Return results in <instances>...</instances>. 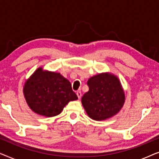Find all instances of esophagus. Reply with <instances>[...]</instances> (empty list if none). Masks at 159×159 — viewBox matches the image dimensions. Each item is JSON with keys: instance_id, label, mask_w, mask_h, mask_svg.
Here are the masks:
<instances>
[{"instance_id": "1", "label": "esophagus", "mask_w": 159, "mask_h": 159, "mask_svg": "<svg viewBox=\"0 0 159 159\" xmlns=\"http://www.w3.org/2000/svg\"><path fill=\"white\" fill-rule=\"evenodd\" d=\"M77 97H78V98H81V96H82V93L80 92V91H77Z\"/></svg>"}]
</instances>
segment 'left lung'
Returning a JSON list of instances; mask_svg holds the SVG:
<instances>
[{
    "label": "left lung",
    "mask_w": 159,
    "mask_h": 159,
    "mask_svg": "<svg viewBox=\"0 0 159 159\" xmlns=\"http://www.w3.org/2000/svg\"><path fill=\"white\" fill-rule=\"evenodd\" d=\"M88 92L82 98L87 114L96 121L105 120L118 113L125 103V93L118 78L100 74L88 80Z\"/></svg>",
    "instance_id": "left-lung-1"
}]
</instances>
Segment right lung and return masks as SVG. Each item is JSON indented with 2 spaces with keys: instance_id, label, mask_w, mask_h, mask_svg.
<instances>
[{
  "instance_id": "1",
  "label": "right lung",
  "mask_w": 159,
  "mask_h": 159,
  "mask_svg": "<svg viewBox=\"0 0 159 159\" xmlns=\"http://www.w3.org/2000/svg\"><path fill=\"white\" fill-rule=\"evenodd\" d=\"M24 93L30 108L42 116L59 114L64 106L78 98L70 82L59 73L39 68L26 82Z\"/></svg>"
}]
</instances>
